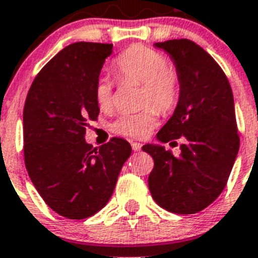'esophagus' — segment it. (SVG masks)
<instances>
[{
	"label": "esophagus",
	"mask_w": 258,
	"mask_h": 258,
	"mask_svg": "<svg viewBox=\"0 0 258 258\" xmlns=\"http://www.w3.org/2000/svg\"><path fill=\"white\" fill-rule=\"evenodd\" d=\"M131 147H133L134 151H140L142 150V144L138 143V142H134V143H131Z\"/></svg>",
	"instance_id": "1"
}]
</instances>
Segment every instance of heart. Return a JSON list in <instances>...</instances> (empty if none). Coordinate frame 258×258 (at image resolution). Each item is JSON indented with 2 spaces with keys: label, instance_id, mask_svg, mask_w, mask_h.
<instances>
[{
  "label": "heart",
  "instance_id": "heart-1",
  "mask_svg": "<svg viewBox=\"0 0 258 258\" xmlns=\"http://www.w3.org/2000/svg\"><path fill=\"white\" fill-rule=\"evenodd\" d=\"M114 66L122 79H134L144 83L143 106L151 103L163 114H167L176 106L180 93L179 75L175 69L168 66V60L163 54L147 46L135 45L119 54L114 60ZM94 98L102 110L112 107L114 86L107 75H100L96 79ZM156 123V111L146 108L140 112L120 115L111 128L119 135L142 139L154 130Z\"/></svg>",
  "mask_w": 258,
  "mask_h": 258
}]
</instances>
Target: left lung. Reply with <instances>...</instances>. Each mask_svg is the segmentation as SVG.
Instances as JSON below:
<instances>
[{"mask_svg":"<svg viewBox=\"0 0 258 258\" xmlns=\"http://www.w3.org/2000/svg\"><path fill=\"white\" fill-rule=\"evenodd\" d=\"M179 75V102L156 138L176 143L179 156L160 144H146L154 159L148 176L152 198L162 208L179 215L198 213L225 188L240 147L233 94L216 60L189 39L158 42Z\"/></svg>","mask_w":258,"mask_h":258,"instance_id":"left-lung-1","label":"left lung"}]
</instances>
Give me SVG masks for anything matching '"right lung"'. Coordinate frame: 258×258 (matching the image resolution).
I'll list each match as a JSON object with an SVG mask.
<instances>
[{"label":"right lung","mask_w":258,"mask_h":258,"mask_svg":"<svg viewBox=\"0 0 258 258\" xmlns=\"http://www.w3.org/2000/svg\"><path fill=\"white\" fill-rule=\"evenodd\" d=\"M111 43L77 42L43 66L24 107L25 165L54 212L82 220L103 208L114 192L131 146L120 138L94 148L85 140L99 106L94 86Z\"/></svg>","instance_id":"right-lung-1"}]
</instances>
